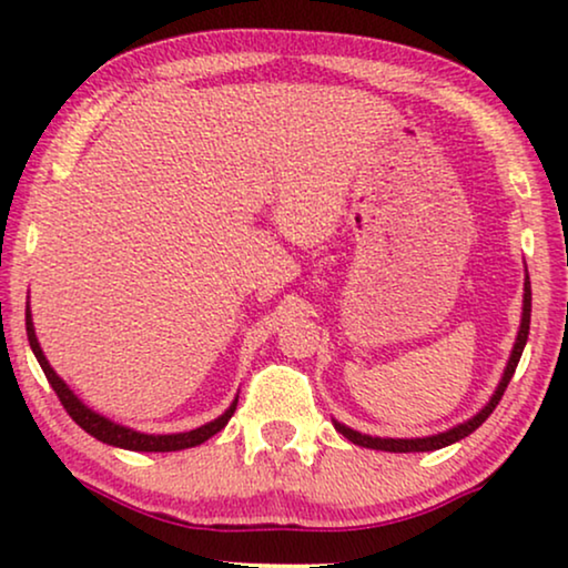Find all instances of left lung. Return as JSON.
Listing matches in <instances>:
<instances>
[{"label":"left lung","mask_w":568,"mask_h":568,"mask_svg":"<svg viewBox=\"0 0 568 568\" xmlns=\"http://www.w3.org/2000/svg\"><path fill=\"white\" fill-rule=\"evenodd\" d=\"M530 307H532V292H530V276L525 278V297H523V323H519V333H517V341H515V348H511L509 354V362H507V369H504V377L499 387H496L491 400L486 403L484 408L478 410L476 416L468 418L465 424H457L453 429L442 432V434H434V437H418V439H383V437H369V434H362V432H354L348 429V426L333 422L336 426V432L344 434L348 442H354V445L359 447H369V449H385V453H432V449H442L447 445H453V442H460L468 437L478 429L480 424L486 422L488 416L494 414V408L499 406L504 390H507L511 375H515L517 364H519V356L525 352V344H527V333H530Z\"/></svg>","instance_id":"8db88e82"}]
</instances>
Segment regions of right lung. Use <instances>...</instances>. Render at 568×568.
<instances>
[{
  "label": "right lung",
  "mask_w": 568,
  "mask_h": 568,
  "mask_svg": "<svg viewBox=\"0 0 568 568\" xmlns=\"http://www.w3.org/2000/svg\"><path fill=\"white\" fill-rule=\"evenodd\" d=\"M26 331H28V341H30V348H33L38 364H41L45 379H49V385L53 387V393L59 395L61 406L67 408V414L74 418V424H80L84 432L90 434V437H95L100 442H105V445H113V447H121V449H134V453H175V449H189V447H196L201 442H206L209 437H214L216 432H222L227 422L235 414L237 408V398L232 400V406L224 410L220 418H214V422H209L204 426H199V429H191V432H181V434H142V432H134L129 429V426H121V424H113L111 418L95 414V410L84 406V403L77 398V395L69 390V385L61 379L53 367L45 359L43 352H41V344H38L36 338V328H33V317H30V305L26 307Z\"/></svg>",
  "instance_id": "add662e5"
}]
</instances>
